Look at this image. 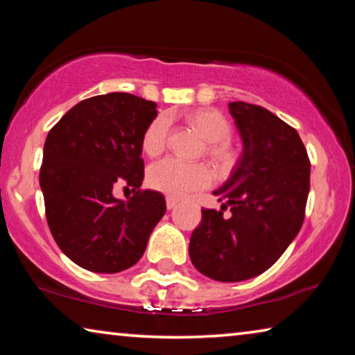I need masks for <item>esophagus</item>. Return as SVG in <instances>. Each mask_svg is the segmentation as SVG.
Returning <instances> with one entry per match:
<instances>
[{"instance_id": "1", "label": "esophagus", "mask_w": 355, "mask_h": 355, "mask_svg": "<svg viewBox=\"0 0 355 355\" xmlns=\"http://www.w3.org/2000/svg\"><path fill=\"white\" fill-rule=\"evenodd\" d=\"M177 203H178V200L173 199V197H166V207H167V209L175 208Z\"/></svg>"}]
</instances>
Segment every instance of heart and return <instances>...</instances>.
<instances>
[{
  "label": "heart",
  "instance_id": "obj_1",
  "mask_svg": "<svg viewBox=\"0 0 355 355\" xmlns=\"http://www.w3.org/2000/svg\"><path fill=\"white\" fill-rule=\"evenodd\" d=\"M189 123L208 141L207 155L220 169H230L236 163L238 152L230 144L232 125L218 110H197L188 114ZM172 120L169 114H159L147 125L142 135V150L148 156L164 152L169 141ZM147 182L150 188L163 192L173 199H183L192 192L211 188L213 171L205 163L189 164L175 158L156 161L148 167Z\"/></svg>",
  "mask_w": 355,
  "mask_h": 355
}]
</instances>
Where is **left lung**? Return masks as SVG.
Returning <instances> with one entry per match:
<instances>
[{
    "instance_id": "1",
    "label": "left lung",
    "mask_w": 355,
    "mask_h": 355,
    "mask_svg": "<svg viewBox=\"0 0 355 355\" xmlns=\"http://www.w3.org/2000/svg\"><path fill=\"white\" fill-rule=\"evenodd\" d=\"M244 150L230 178L214 191L220 211L202 209L189 257L196 269L219 282L263 274L302 227L310 191V159L297 131L261 106L232 101ZM231 208L230 218L223 211Z\"/></svg>"
}]
</instances>
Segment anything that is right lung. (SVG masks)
<instances>
[{"label": "right lung", "mask_w": 355, "mask_h": 355, "mask_svg": "<svg viewBox=\"0 0 355 355\" xmlns=\"http://www.w3.org/2000/svg\"><path fill=\"white\" fill-rule=\"evenodd\" d=\"M155 101L125 92L80 101L50 130L40 188L50 232L65 255L87 271L114 274L139 261L166 213V199L142 191V135ZM116 184L135 191L116 200Z\"/></svg>", "instance_id": "obj_1"}]
</instances>
